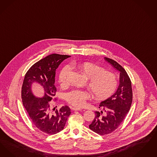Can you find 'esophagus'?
<instances>
[{
	"label": "esophagus",
	"mask_w": 157,
	"mask_h": 157,
	"mask_svg": "<svg viewBox=\"0 0 157 157\" xmlns=\"http://www.w3.org/2000/svg\"><path fill=\"white\" fill-rule=\"evenodd\" d=\"M80 108H78V107H73V110L74 111H78V110H81Z\"/></svg>",
	"instance_id": "34e87169"
}]
</instances>
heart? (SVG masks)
<instances>
[{"mask_svg":"<svg viewBox=\"0 0 157 157\" xmlns=\"http://www.w3.org/2000/svg\"><path fill=\"white\" fill-rule=\"evenodd\" d=\"M71 67L76 68L88 78L87 87L96 99L107 98L116 91L118 80L114 73L104 71L101 67L88 61L73 63ZM70 71L69 66H65L60 70L59 82L61 87L67 85V77ZM89 97V93L86 91L74 90L66 94V100L73 105L81 107L86 103Z\"/></svg>","mask_w":157,"mask_h":157,"instance_id":"1","label":"heart"}]
</instances>
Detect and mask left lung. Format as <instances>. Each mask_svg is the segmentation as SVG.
Here are the masks:
<instances>
[{"label":"left lung","mask_w":157,"mask_h":157,"mask_svg":"<svg viewBox=\"0 0 157 157\" xmlns=\"http://www.w3.org/2000/svg\"><path fill=\"white\" fill-rule=\"evenodd\" d=\"M113 67L120 71V84L116 93L100 102V112H95V118L89 125L90 130L100 135L113 132L123 122L130 109L132 101V91L130 77L125 69L117 62L104 57Z\"/></svg>","instance_id":"8db88e82"}]
</instances>
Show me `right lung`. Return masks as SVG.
Instances as JSON below:
<instances>
[{
	"label": "right lung",
	"mask_w": 157,
	"mask_h": 157,
	"mask_svg": "<svg viewBox=\"0 0 157 157\" xmlns=\"http://www.w3.org/2000/svg\"><path fill=\"white\" fill-rule=\"evenodd\" d=\"M71 56L52 54L39 60L29 69L22 84L21 98L30 119L34 125L42 132L50 135L57 134L63 130L70 109L67 105L59 110L51 109L49 101L56 95V70L62 61ZM39 83L44 89V96H34L32 86ZM53 111H52V110Z\"/></svg>",
	"instance_id": "obj_1"
}]
</instances>
